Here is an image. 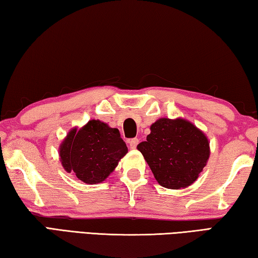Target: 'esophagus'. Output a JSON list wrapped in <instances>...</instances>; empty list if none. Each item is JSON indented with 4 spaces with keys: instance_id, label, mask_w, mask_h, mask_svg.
<instances>
[{
    "instance_id": "obj_1",
    "label": "esophagus",
    "mask_w": 258,
    "mask_h": 258,
    "mask_svg": "<svg viewBox=\"0 0 258 258\" xmlns=\"http://www.w3.org/2000/svg\"><path fill=\"white\" fill-rule=\"evenodd\" d=\"M138 143H139V139H131L130 141H128V145H130V148L131 149H135V148H137V146H138Z\"/></svg>"
}]
</instances>
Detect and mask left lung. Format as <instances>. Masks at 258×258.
Returning <instances> with one entry per match:
<instances>
[{
    "label": "left lung",
    "mask_w": 258,
    "mask_h": 258,
    "mask_svg": "<svg viewBox=\"0 0 258 258\" xmlns=\"http://www.w3.org/2000/svg\"><path fill=\"white\" fill-rule=\"evenodd\" d=\"M154 176L167 189H184L199 177L211 155L202 130L184 118H159L138 145Z\"/></svg>",
    "instance_id": "left-lung-1"
}]
</instances>
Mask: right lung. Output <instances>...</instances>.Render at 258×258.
Segmentation results:
<instances>
[{
	"label": "right lung",
	"mask_w": 258,
	"mask_h": 258,
	"mask_svg": "<svg viewBox=\"0 0 258 258\" xmlns=\"http://www.w3.org/2000/svg\"><path fill=\"white\" fill-rule=\"evenodd\" d=\"M127 151L118 130L92 119L69 131L60 143L59 157L64 171L86 184H97L115 171Z\"/></svg>",
	"instance_id": "add662e5"
}]
</instances>
